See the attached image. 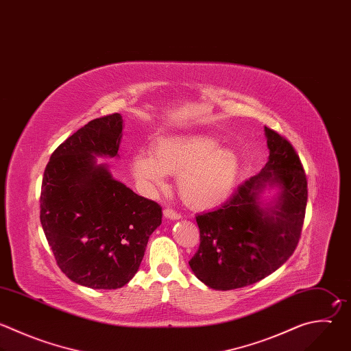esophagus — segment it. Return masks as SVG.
Segmentation results:
<instances>
[{
    "instance_id": "34e87169",
    "label": "esophagus",
    "mask_w": 351,
    "mask_h": 351,
    "mask_svg": "<svg viewBox=\"0 0 351 351\" xmlns=\"http://www.w3.org/2000/svg\"><path fill=\"white\" fill-rule=\"evenodd\" d=\"M164 217L176 220V219H180V213H178L176 210H173V209H171V208H167V209H164Z\"/></svg>"
}]
</instances>
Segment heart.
Masks as SVG:
<instances>
[{
    "mask_svg": "<svg viewBox=\"0 0 351 351\" xmlns=\"http://www.w3.org/2000/svg\"><path fill=\"white\" fill-rule=\"evenodd\" d=\"M131 168L135 178L150 189H162L167 175H179L182 199L191 208L206 209L230 195L240 161L234 150L219 146L209 135H180L158 139L153 156L138 153Z\"/></svg>",
    "mask_w": 351,
    "mask_h": 351,
    "instance_id": "b5f03b06",
    "label": "heart"
}]
</instances>
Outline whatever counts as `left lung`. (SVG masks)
I'll return each mask as SVG.
<instances>
[{
    "mask_svg": "<svg viewBox=\"0 0 351 351\" xmlns=\"http://www.w3.org/2000/svg\"><path fill=\"white\" fill-rule=\"evenodd\" d=\"M270 152L265 168L239 186L220 208L195 216L199 248L189 265L206 287L252 285L281 267L298 247L307 204L306 173L292 145L265 127ZM280 191L265 204L267 186Z\"/></svg>",
    "mask_w": 351,
    "mask_h": 351,
    "instance_id": "obj_1",
    "label": "left lung"
}]
</instances>
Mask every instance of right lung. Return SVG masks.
<instances>
[{"instance_id":"obj_1","label":"right lung","mask_w":351,"mask_h":351,"mask_svg":"<svg viewBox=\"0 0 351 351\" xmlns=\"http://www.w3.org/2000/svg\"><path fill=\"white\" fill-rule=\"evenodd\" d=\"M123 117L89 121L67 138L45 168L40 219L60 270L75 284L117 289L142 263L161 206L111 176L97 157H119Z\"/></svg>"}]
</instances>
